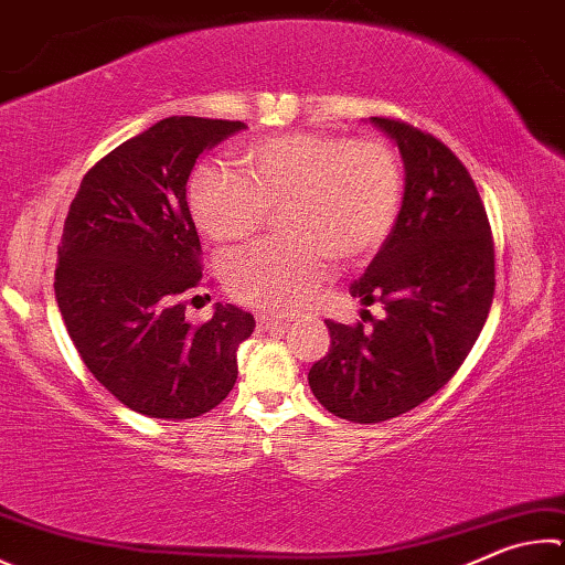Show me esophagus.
I'll list each match as a JSON object with an SVG mask.
<instances>
[{"mask_svg": "<svg viewBox=\"0 0 565 565\" xmlns=\"http://www.w3.org/2000/svg\"><path fill=\"white\" fill-rule=\"evenodd\" d=\"M256 326H259L262 331H284V328H289V321H284V318H276V316L259 313L256 316Z\"/></svg>", "mask_w": 565, "mask_h": 565, "instance_id": "obj_1", "label": "esophagus"}]
</instances>
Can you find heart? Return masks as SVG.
I'll return each mask as SVG.
<instances>
[{
    "instance_id": "heart-1",
    "label": "heart",
    "mask_w": 565,
    "mask_h": 565,
    "mask_svg": "<svg viewBox=\"0 0 565 565\" xmlns=\"http://www.w3.org/2000/svg\"><path fill=\"white\" fill-rule=\"evenodd\" d=\"M242 175L202 166L190 180L198 227L217 242H242L279 212L286 239H264L224 266L234 299L264 311H294L328 276V254L361 262L393 232L403 168L385 140L335 132H286L239 152Z\"/></svg>"
}]
</instances>
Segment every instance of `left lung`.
Masks as SVG:
<instances>
[{"label":"left lung","instance_id":"left-lung-1","mask_svg":"<svg viewBox=\"0 0 565 565\" xmlns=\"http://www.w3.org/2000/svg\"><path fill=\"white\" fill-rule=\"evenodd\" d=\"M405 162L397 222L351 294L383 303L385 318L326 321L331 351L309 371L318 403L335 417L385 423L445 387L484 328L494 299V239L475 180L429 132L371 118Z\"/></svg>","mask_w":565,"mask_h":565}]
</instances>
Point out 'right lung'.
Segmentation results:
<instances>
[{
  "instance_id": "obj_1",
  "label": "right lung",
  "mask_w": 565,
  "mask_h": 565,
  "mask_svg": "<svg viewBox=\"0 0 565 565\" xmlns=\"http://www.w3.org/2000/svg\"><path fill=\"white\" fill-rule=\"evenodd\" d=\"M237 130L244 122L160 120L100 158L68 207L58 311L96 381L140 415L198 417L237 383L254 316L217 303L207 323L184 318V296L202 284L188 180L202 152Z\"/></svg>"
}]
</instances>
